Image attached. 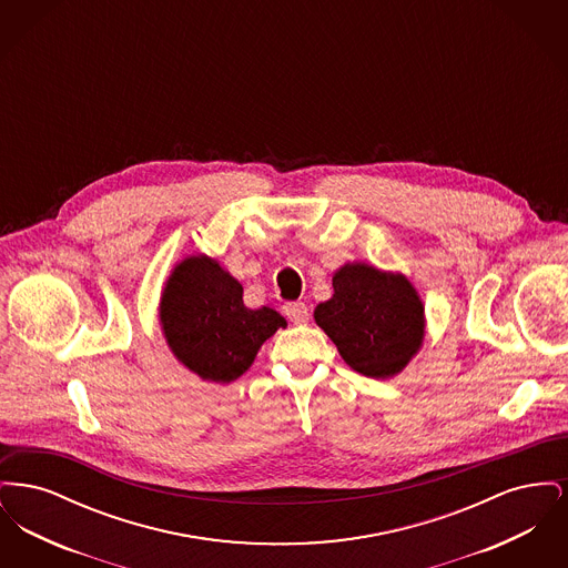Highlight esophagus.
<instances>
[{
    "mask_svg": "<svg viewBox=\"0 0 568 568\" xmlns=\"http://www.w3.org/2000/svg\"><path fill=\"white\" fill-rule=\"evenodd\" d=\"M285 315L294 322V324H306L308 322V308L304 302H287L285 304Z\"/></svg>",
    "mask_w": 568,
    "mask_h": 568,
    "instance_id": "esophagus-1",
    "label": "esophagus"
}]
</instances>
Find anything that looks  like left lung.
<instances>
[{
  "mask_svg": "<svg viewBox=\"0 0 568 568\" xmlns=\"http://www.w3.org/2000/svg\"><path fill=\"white\" fill-rule=\"evenodd\" d=\"M334 294L315 306V322L355 373L400 375L426 338L424 302L403 272L347 262L332 276Z\"/></svg>",
  "mask_w": 568,
  "mask_h": 568,
  "instance_id": "1",
  "label": "left lung"
}]
</instances>
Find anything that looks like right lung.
Masks as SVG:
<instances>
[{"label": "right lung", "instance_id": "right-lung-1", "mask_svg": "<svg viewBox=\"0 0 568 568\" xmlns=\"http://www.w3.org/2000/svg\"><path fill=\"white\" fill-rule=\"evenodd\" d=\"M160 325L172 355L202 381L232 383L287 322L274 308H248L243 285L215 257L190 255L163 283Z\"/></svg>", "mask_w": 568, "mask_h": 568}]
</instances>
